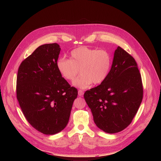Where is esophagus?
<instances>
[{"mask_svg": "<svg viewBox=\"0 0 161 161\" xmlns=\"http://www.w3.org/2000/svg\"><path fill=\"white\" fill-rule=\"evenodd\" d=\"M83 94H84V92L83 90H78V96H82L83 95Z\"/></svg>", "mask_w": 161, "mask_h": 161, "instance_id": "34e87169", "label": "esophagus"}]
</instances>
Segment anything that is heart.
I'll return each instance as SVG.
<instances>
[{"label": "heart", "instance_id": "heart-1", "mask_svg": "<svg viewBox=\"0 0 161 161\" xmlns=\"http://www.w3.org/2000/svg\"><path fill=\"white\" fill-rule=\"evenodd\" d=\"M112 64L111 54L106 50L87 47H80L70 53V59L64 57L57 60L56 65L60 75L67 81H73L81 75L73 84L86 88L91 83L100 84L107 78Z\"/></svg>", "mask_w": 161, "mask_h": 161}]
</instances>
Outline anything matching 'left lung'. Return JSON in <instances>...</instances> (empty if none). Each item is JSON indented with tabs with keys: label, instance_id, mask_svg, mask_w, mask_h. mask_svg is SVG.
<instances>
[{
	"label": "left lung",
	"instance_id": "left-lung-1",
	"mask_svg": "<svg viewBox=\"0 0 161 161\" xmlns=\"http://www.w3.org/2000/svg\"><path fill=\"white\" fill-rule=\"evenodd\" d=\"M143 96L142 76L137 63L119 47L107 78L96 87L86 90L84 98L96 125L113 134L124 130L132 122Z\"/></svg>",
	"mask_w": 161,
	"mask_h": 161
}]
</instances>
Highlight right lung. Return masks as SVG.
<instances>
[{"instance_id": "obj_1", "label": "right lung", "mask_w": 161, "mask_h": 161, "mask_svg": "<svg viewBox=\"0 0 161 161\" xmlns=\"http://www.w3.org/2000/svg\"><path fill=\"white\" fill-rule=\"evenodd\" d=\"M57 43L45 44L23 60L18 71L16 97L29 123L39 132L57 134L67 125L78 90L60 75Z\"/></svg>"}]
</instances>
